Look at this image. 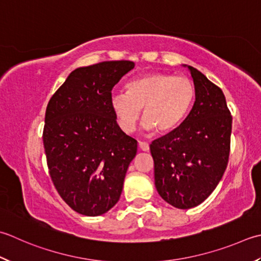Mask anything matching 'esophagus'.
<instances>
[{"mask_svg": "<svg viewBox=\"0 0 261 261\" xmlns=\"http://www.w3.org/2000/svg\"><path fill=\"white\" fill-rule=\"evenodd\" d=\"M139 147H140V149L144 150V151L149 150V144H148V142H146V141H139Z\"/></svg>", "mask_w": 261, "mask_h": 261, "instance_id": "1", "label": "esophagus"}]
</instances>
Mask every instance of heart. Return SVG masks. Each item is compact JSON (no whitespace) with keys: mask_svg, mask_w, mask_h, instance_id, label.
<instances>
[{"mask_svg":"<svg viewBox=\"0 0 261 261\" xmlns=\"http://www.w3.org/2000/svg\"><path fill=\"white\" fill-rule=\"evenodd\" d=\"M126 94L111 97V106L117 123L132 132L144 112V127L164 134L185 119L196 98V87L190 79L174 74L149 72L132 79L125 86Z\"/></svg>","mask_w":261,"mask_h":261,"instance_id":"1","label":"heart"}]
</instances>
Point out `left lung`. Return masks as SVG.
I'll list each match as a JSON object with an SVG mask.
<instances>
[{"label": "left lung", "mask_w": 261, "mask_h": 261, "mask_svg": "<svg viewBox=\"0 0 261 261\" xmlns=\"http://www.w3.org/2000/svg\"><path fill=\"white\" fill-rule=\"evenodd\" d=\"M196 101L186 120L150 145L155 186L173 207L200 205L221 181L231 150L232 115L225 96L200 71L189 66Z\"/></svg>", "instance_id": "left-lung-1"}]
</instances>
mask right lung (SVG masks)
Wrapping results in <instances>:
<instances>
[{"label":"right lung","instance_id":"right-lung-1","mask_svg":"<svg viewBox=\"0 0 261 261\" xmlns=\"http://www.w3.org/2000/svg\"><path fill=\"white\" fill-rule=\"evenodd\" d=\"M132 61H105L70 73L46 107L43 142L49 176L74 212L99 216L119 201L137 140L111 106L112 89Z\"/></svg>","mask_w":261,"mask_h":261}]
</instances>
